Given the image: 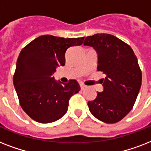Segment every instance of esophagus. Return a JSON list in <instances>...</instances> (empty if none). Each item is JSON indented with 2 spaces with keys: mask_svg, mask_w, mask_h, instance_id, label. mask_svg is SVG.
<instances>
[{
  "mask_svg": "<svg viewBox=\"0 0 151 151\" xmlns=\"http://www.w3.org/2000/svg\"><path fill=\"white\" fill-rule=\"evenodd\" d=\"M80 86H81V90H84L86 88V86H85V85H83V84H80Z\"/></svg>",
  "mask_w": 151,
  "mask_h": 151,
  "instance_id": "34e87169",
  "label": "esophagus"
}]
</instances>
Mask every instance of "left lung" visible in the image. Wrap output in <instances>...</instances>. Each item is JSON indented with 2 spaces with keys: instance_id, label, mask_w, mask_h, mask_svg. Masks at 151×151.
I'll list each match as a JSON object with an SVG mask.
<instances>
[{
  "instance_id": "8db88e82",
  "label": "left lung",
  "mask_w": 151,
  "mask_h": 151,
  "mask_svg": "<svg viewBox=\"0 0 151 151\" xmlns=\"http://www.w3.org/2000/svg\"><path fill=\"white\" fill-rule=\"evenodd\" d=\"M84 45L94 48L97 70L106 75L101 79L103 92L88 102L90 112L105 123L118 122L132 109L140 89L142 73L137 58L129 45L111 34L87 37Z\"/></svg>"
}]
</instances>
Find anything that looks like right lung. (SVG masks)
<instances>
[{
  "label": "right lung",
  "mask_w": 151,
  "mask_h": 151,
  "mask_svg": "<svg viewBox=\"0 0 151 151\" xmlns=\"http://www.w3.org/2000/svg\"><path fill=\"white\" fill-rule=\"evenodd\" d=\"M84 37L63 38L43 35L34 39L20 52L13 84L22 110L39 123L60 119L68 110L69 100L81 88L76 80L62 83L53 74L65 65V54L79 46Z\"/></svg>",
  "instance_id": "right-lung-1"
}]
</instances>
